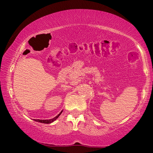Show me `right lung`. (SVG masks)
<instances>
[{"label":"right lung","mask_w":153,"mask_h":153,"mask_svg":"<svg viewBox=\"0 0 153 153\" xmlns=\"http://www.w3.org/2000/svg\"><path fill=\"white\" fill-rule=\"evenodd\" d=\"M61 113H62V111H61L60 113H59V114L57 116V117H54V118L52 119H49V120H41V119H34V121H36V122H40V123H44V124H50V123L53 122L54 121H55L56 119L58 118L59 116L61 114Z\"/></svg>","instance_id":"add662e5"}]
</instances>
